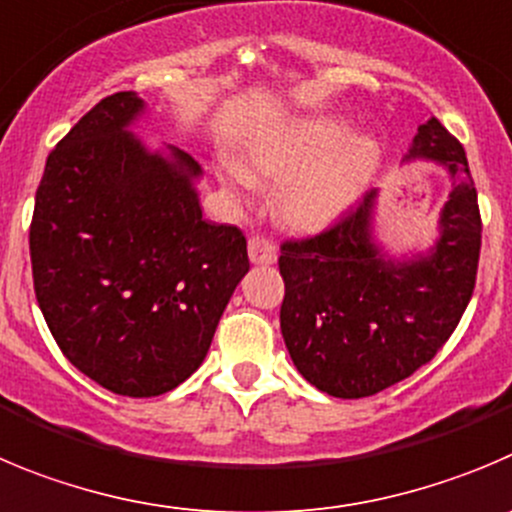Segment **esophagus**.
I'll list each match as a JSON object with an SVG mask.
<instances>
[{
  "mask_svg": "<svg viewBox=\"0 0 512 512\" xmlns=\"http://www.w3.org/2000/svg\"><path fill=\"white\" fill-rule=\"evenodd\" d=\"M247 252H250V262H255V265H272L278 260V247L265 237H250Z\"/></svg>",
  "mask_w": 512,
  "mask_h": 512,
  "instance_id": "esophagus-1",
  "label": "esophagus"
}]
</instances>
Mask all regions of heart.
Masks as SVG:
<instances>
[{"mask_svg":"<svg viewBox=\"0 0 512 512\" xmlns=\"http://www.w3.org/2000/svg\"><path fill=\"white\" fill-rule=\"evenodd\" d=\"M381 159L369 133H348L338 116H298L247 138L245 159H222L219 176L234 191L278 181L275 204L288 227L313 232L336 222L364 194Z\"/></svg>","mask_w":512,"mask_h":512,"instance_id":"heart-1","label":"heart"}]
</instances>
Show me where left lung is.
<instances>
[{
    "instance_id": "8db88e82",
    "label": "left lung",
    "mask_w": 512,
    "mask_h": 512,
    "mask_svg": "<svg viewBox=\"0 0 512 512\" xmlns=\"http://www.w3.org/2000/svg\"><path fill=\"white\" fill-rule=\"evenodd\" d=\"M429 161L455 186L427 250L394 255L376 234L379 191L328 232L285 242L280 331L295 369L338 399L374 396L432 361L475 290L480 209L465 148L437 121L417 128L401 164Z\"/></svg>"
}]
</instances>
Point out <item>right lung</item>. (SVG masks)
Listing matches in <instances>:
<instances>
[{
	"label": "right lung",
	"mask_w": 512,
	"mask_h": 512,
	"mask_svg": "<svg viewBox=\"0 0 512 512\" xmlns=\"http://www.w3.org/2000/svg\"><path fill=\"white\" fill-rule=\"evenodd\" d=\"M133 90L90 108L47 156L30 257L47 328L70 364L133 399L202 366L250 270L245 234L202 217V166L148 146Z\"/></svg>",
	"instance_id": "add662e5"
}]
</instances>
